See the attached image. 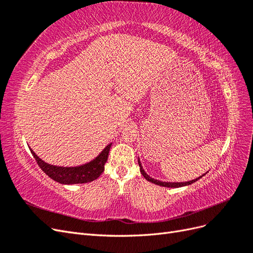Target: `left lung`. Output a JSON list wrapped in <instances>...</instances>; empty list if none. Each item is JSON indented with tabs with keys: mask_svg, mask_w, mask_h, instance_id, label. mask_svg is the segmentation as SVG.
I'll use <instances>...</instances> for the list:
<instances>
[{
	"mask_svg": "<svg viewBox=\"0 0 253 253\" xmlns=\"http://www.w3.org/2000/svg\"><path fill=\"white\" fill-rule=\"evenodd\" d=\"M138 165H139L140 173L142 174V176H143V177H144L145 179H147V180L150 181V182H152V183H155V185H157V186L166 187V188H180V187H186V186H189V185H192L193 182L197 181L198 179L202 178L205 174H207V172H206L205 174L201 175L200 177H197V178L192 179V180H189V181H183V182H182V181H180V182H178V181H177V182H175V181H163V180H158V179L153 178V177H151L150 175L147 174V172H145V171L143 170V168H142V166H141L139 157H138Z\"/></svg>",
	"mask_w": 253,
	"mask_h": 253,
	"instance_id": "obj_1",
	"label": "left lung"
}]
</instances>
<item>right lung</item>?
<instances>
[{"instance_id":"1","label":"right lung","mask_w":253,"mask_h":253,"mask_svg":"<svg viewBox=\"0 0 253 253\" xmlns=\"http://www.w3.org/2000/svg\"><path fill=\"white\" fill-rule=\"evenodd\" d=\"M112 142L99 153L90 162L76 167H60L45 163L36 153L29 148L36 162L42 171L48 175L51 179L62 185H75V183H86L97 179L104 171V166L108 162L109 152Z\"/></svg>"}]
</instances>
